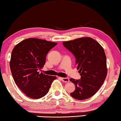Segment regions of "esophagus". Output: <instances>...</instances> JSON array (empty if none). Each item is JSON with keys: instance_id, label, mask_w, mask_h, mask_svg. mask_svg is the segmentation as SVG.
<instances>
[{"instance_id": "obj_1", "label": "esophagus", "mask_w": 121, "mask_h": 121, "mask_svg": "<svg viewBox=\"0 0 121 121\" xmlns=\"http://www.w3.org/2000/svg\"><path fill=\"white\" fill-rule=\"evenodd\" d=\"M62 82H69V79L68 78H60Z\"/></svg>"}]
</instances>
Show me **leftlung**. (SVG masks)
<instances>
[{"label":"left lung","mask_w":121,"mask_h":121,"mask_svg":"<svg viewBox=\"0 0 121 121\" xmlns=\"http://www.w3.org/2000/svg\"><path fill=\"white\" fill-rule=\"evenodd\" d=\"M62 44L74 55L81 75L79 80L70 79L75 85V90L70 95L78 100L89 98L99 89L107 74L104 50L98 42L86 37Z\"/></svg>","instance_id":"obj_1"}]
</instances>
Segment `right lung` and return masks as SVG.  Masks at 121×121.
I'll return each mask as SVG.
<instances>
[{
    "label": "right lung",
    "mask_w": 121,
    "mask_h": 121,
    "mask_svg": "<svg viewBox=\"0 0 121 121\" xmlns=\"http://www.w3.org/2000/svg\"><path fill=\"white\" fill-rule=\"evenodd\" d=\"M57 43L35 38L23 40L12 50L10 68L20 89L27 97L41 98L48 92L56 76L39 73L46 62V57Z\"/></svg>",
    "instance_id": "obj_1"
}]
</instances>
